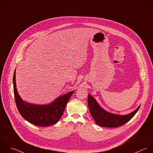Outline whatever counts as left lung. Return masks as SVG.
I'll list each match as a JSON object with an SVG mask.
<instances>
[{"label": "left lung", "instance_id": "left-lung-1", "mask_svg": "<svg viewBox=\"0 0 153 153\" xmlns=\"http://www.w3.org/2000/svg\"><path fill=\"white\" fill-rule=\"evenodd\" d=\"M88 107L90 113L96 123L105 128H117L129 122L137 113L140 106L134 112L126 116H120L109 113L98 104L96 100L90 95L88 98Z\"/></svg>", "mask_w": 153, "mask_h": 153}]
</instances>
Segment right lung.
Here are the masks:
<instances>
[{"instance_id":"add662e5","label":"right lung","mask_w":153,"mask_h":153,"mask_svg":"<svg viewBox=\"0 0 153 153\" xmlns=\"http://www.w3.org/2000/svg\"><path fill=\"white\" fill-rule=\"evenodd\" d=\"M13 83L15 101L19 114L27 121L38 126H49L58 122L64 113L68 101L74 92H70L48 105H36L25 103L18 94L15 83V70Z\"/></svg>"}]
</instances>
